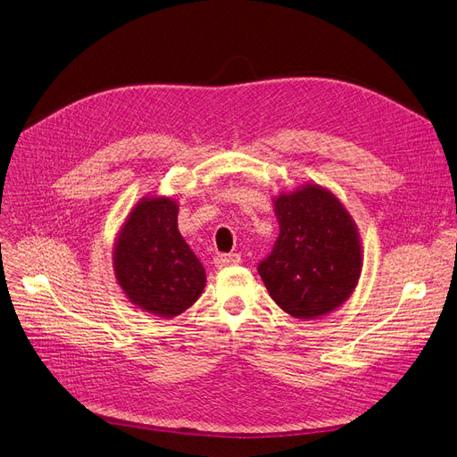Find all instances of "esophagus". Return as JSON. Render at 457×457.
<instances>
[{
	"mask_svg": "<svg viewBox=\"0 0 457 457\" xmlns=\"http://www.w3.org/2000/svg\"><path fill=\"white\" fill-rule=\"evenodd\" d=\"M242 259L238 253H219L217 257L213 259V264L217 268H223V266H232V264H238Z\"/></svg>",
	"mask_w": 457,
	"mask_h": 457,
	"instance_id": "esophagus-1",
	"label": "esophagus"
}]
</instances>
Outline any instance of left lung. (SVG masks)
<instances>
[{"mask_svg":"<svg viewBox=\"0 0 457 457\" xmlns=\"http://www.w3.org/2000/svg\"><path fill=\"white\" fill-rule=\"evenodd\" d=\"M276 213L279 236L257 268L270 296L296 319L334 312L353 295L361 271L351 215L319 186L281 195Z\"/></svg>","mask_w":457,"mask_h":457,"instance_id":"1","label":"left lung"}]
</instances>
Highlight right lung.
<instances>
[{"instance_id": "obj_1", "label": "right lung", "mask_w": 457, "mask_h": 457, "mask_svg": "<svg viewBox=\"0 0 457 457\" xmlns=\"http://www.w3.org/2000/svg\"><path fill=\"white\" fill-rule=\"evenodd\" d=\"M114 271L127 298L157 317H176L198 300L206 271L181 238L174 200L137 204L120 232Z\"/></svg>"}]
</instances>
